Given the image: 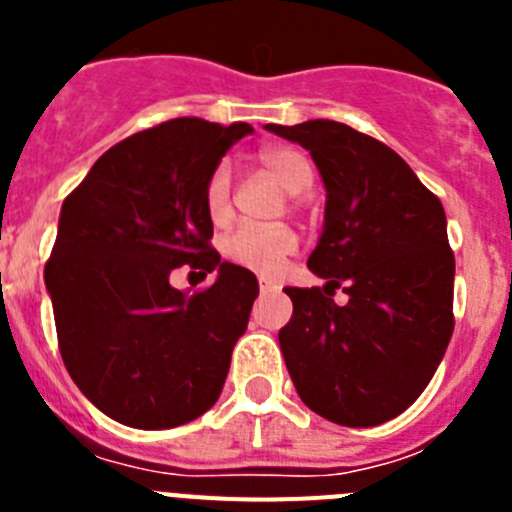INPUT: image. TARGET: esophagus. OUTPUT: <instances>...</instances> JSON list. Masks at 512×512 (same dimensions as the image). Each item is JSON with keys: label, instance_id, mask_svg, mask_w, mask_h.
Masks as SVG:
<instances>
[{"label": "esophagus", "instance_id": "1", "mask_svg": "<svg viewBox=\"0 0 512 512\" xmlns=\"http://www.w3.org/2000/svg\"><path fill=\"white\" fill-rule=\"evenodd\" d=\"M259 287H261V292H271V289H277V282L269 277H259Z\"/></svg>", "mask_w": 512, "mask_h": 512}]
</instances>
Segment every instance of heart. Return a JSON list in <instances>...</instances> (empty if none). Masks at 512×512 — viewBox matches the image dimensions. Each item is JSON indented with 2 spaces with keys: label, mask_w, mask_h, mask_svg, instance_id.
Segmentation results:
<instances>
[{
  "label": "heart",
  "mask_w": 512,
  "mask_h": 512,
  "mask_svg": "<svg viewBox=\"0 0 512 512\" xmlns=\"http://www.w3.org/2000/svg\"><path fill=\"white\" fill-rule=\"evenodd\" d=\"M259 164L269 171L289 194H300L312 182L310 158L292 146H264L259 153ZM202 205L210 223L223 225L230 217V169L225 164H217L207 176L205 189H202ZM300 241L292 228H256V225H243L233 230L223 241L225 259L246 269L261 271V274H274L284 261L297 251Z\"/></svg>",
  "instance_id": "1"
}]
</instances>
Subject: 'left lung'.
Here are the masks:
<instances>
[{"instance_id": "8db88e82", "label": "left lung", "mask_w": 512, "mask_h": 512, "mask_svg": "<svg viewBox=\"0 0 512 512\" xmlns=\"http://www.w3.org/2000/svg\"><path fill=\"white\" fill-rule=\"evenodd\" d=\"M307 148L325 228L307 266L325 287H287L279 330L307 408L348 428L387 423L428 387L454 333V251L441 200L382 140L333 120L266 125ZM343 286L346 306L332 300Z\"/></svg>"}]
</instances>
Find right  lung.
<instances>
[{
    "mask_svg": "<svg viewBox=\"0 0 512 512\" xmlns=\"http://www.w3.org/2000/svg\"><path fill=\"white\" fill-rule=\"evenodd\" d=\"M248 122L176 117L102 153L63 200L45 264L61 359L87 400L130 428H174L220 397L259 282L220 261L202 205L210 171ZM189 263L218 279L168 284Z\"/></svg>",
    "mask_w": 512,
    "mask_h": 512,
    "instance_id": "right-lung-1",
    "label": "right lung"
}]
</instances>
